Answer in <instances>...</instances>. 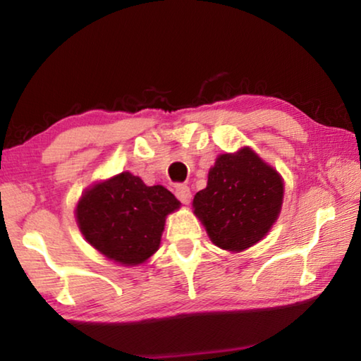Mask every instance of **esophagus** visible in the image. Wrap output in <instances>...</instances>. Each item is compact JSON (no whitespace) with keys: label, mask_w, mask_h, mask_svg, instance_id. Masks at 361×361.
I'll return each mask as SVG.
<instances>
[{"label":"esophagus","mask_w":361,"mask_h":361,"mask_svg":"<svg viewBox=\"0 0 361 361\" xmlns=\"http://www.w3.org/2000/svg\"><path fill=\"white\" fill-rule=\"evenodd\" d=\"M175 195L176 197H178V200L181 204H189L191 202V189H189L186 185H178L176 186V189H175Z\"/></svg>","instance_id":"esophagus-1"}]
</instances>
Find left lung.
<instances>
[{
    "label": "left lung",
    "mask_w": 361,
    "mask_h": 361,
    "mask_svg": "<svg viewBox=\"0 0 361 361\" xmlns=\"http://www.w3.org/2000/svg\"><path fill=\"white\" fill-rule=\"evenodd\" d=\"M283 180L255 151L216 157L207 188L194 195V213L216 247L242 252L258 243L277 221Z\"/></svg>",
    "instance_id": "1"
}]
</instances>
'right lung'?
<instances>
[{
    "mask_svg": "<svg viewBox=\"0 0 361 361\" xmlns=\"http://www.w3.org/2000/svg\"><path fill=\"white\" fill-rule=\"evenodd\" d=\"M180 200L161 185L146 186L140 176L122 172L85 189L76 221L90 245L126 266L142 264L157 252L169 213Z\"/></svg>",
    "mask_w": 361,
    "mask_h": 361,
    "instance_id": "obj_1",
    "label": "right lung"
}]
</instances>
